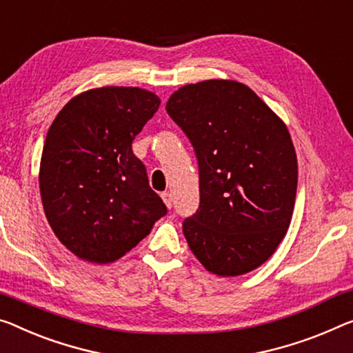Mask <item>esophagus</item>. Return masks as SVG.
Wrapping results in <instances>:
<instances>
[{"label":"esophagus","instance_id":"obj_1","mask_svg":"<svg viewBox=\"0 0 353 353\" xmlns=\"http://www.w3.org/2000/svg\"><path fill=\"white\" fill-rule=\"evenodd\" d=\"M162 200H164V203L167 205V207L172 208V205H173V197H172V194H170V192H164V194H162Z\"/></svg>","mask_w":353,"mask_h":353}]
</instances>
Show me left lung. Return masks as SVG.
I'll return each mask as SVG.
<instances>
[{"label":"left lung","instance_id":"8db88e82","mask_svg":"<svg viewBox=\"0 0 353 353\" xmlns=\"http://www.w3.org/2000/svg\"><path fill=\"white\" fill-rule=\"evenodd\" d=\"M165 110L199 164L200 203L183 221L189 248L218 276L256 270L283 241L294 213L298 165L285 124L233 80L183 86Z\"/></svg>","mask_w":353,"mask_h":353}]
</instances>
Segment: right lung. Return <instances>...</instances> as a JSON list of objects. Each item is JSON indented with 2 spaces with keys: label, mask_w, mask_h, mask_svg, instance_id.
Listing matches in <instances>:
<instances>
[{
  "label": "right lung",
  "mask_w": 353,
  "mask_h": 353,
  "mask_svg": "<svg viewBox=\"0 0 353 353\" xmlns=\"http://www.w3.org/2000/svg\"><path fill=\"white\" fill-rule=\"evenodd\" d=\"M154 93L104 86L61 108L42 150L39 188L48 224L75 256L110 263L167 214L132 142L158 112Z\"/></svg>",
  "instance_id": "add662e5"
}]
</instances>
